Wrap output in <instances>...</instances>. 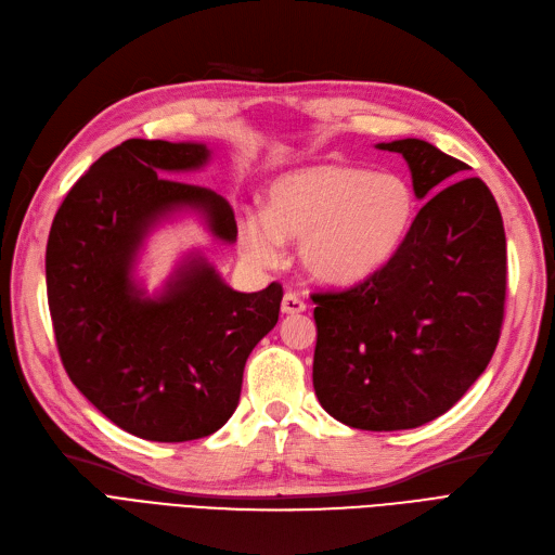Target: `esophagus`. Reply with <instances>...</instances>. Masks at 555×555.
Wrapping results in <instances>:
<instances>
[{"mask_svg": "<svg viewBox=\"0 0 555 555\" xmlns=\"http://www.w3.org/2000/svg\"><path fill=\"white\" fill-rule=\"evenodd\" d=\"M281 311L285 315H297V313L306 311V304L295 293H285L281 299Z\"/></svg>", "mask_w": 555, "mask_h": 555, "instance_id": "esophagus-1", "label": "esophagus"}]
</instances>
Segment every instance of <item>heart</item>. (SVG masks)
I'll use <instances>...</instances> for the list:
<instances>
[{
    "label": "heart",
    "mask_w": 555,
    "mask_h": 555,
    "mask_svg": "<svg viewBox=\"0 0 555 555\" xmlns=\"http://www.w3.org/2000/svg\"><path fill=\"white\" fill-rule=\"evenodd\" d=\"M416 194L404 178L350 164H313L267 188L264 212L242 210L240 249L254 262L276 260L281 242H299L304 272L347 285L391 262L412 231Z\"/></svg>",
    "instance_id": "obj_1"
}]
</instances>
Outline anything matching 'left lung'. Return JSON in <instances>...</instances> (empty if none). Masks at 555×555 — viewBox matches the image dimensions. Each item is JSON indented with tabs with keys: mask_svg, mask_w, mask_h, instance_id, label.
<instances>
[{
	"mask_svg": "<svg viewBox=\"0 0 555 555\" xmlns=\"http://www.w3.org/2000/svg\"><path fill=\"white\" fill-rule=\"evenodd\" d=\"M400 153L425 201L398 256L347 291L313 295V386L324 412L371 433L446 414L496 350L505 304V231L480 178L423 139Z\"/></svg>",
	"mask_w": 555,
	"mask_h": 555,
	"instance_id": "left-lung-1",
	"label": "left lung"
}]
</instances>
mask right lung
Instances as JSON below:
<instances>
[{"instance_id":"add662e5","label":"right lung","mask_w":555,"mask_h":555,"mask_svg":"<svg viewBox=\"0 0 555 555\" xmlns=\"http://www.w3.org/2000/svg\"><path fill=\"white\" fill-rule=\"evenodd\" d=\"M210 159L201 141H122L73 184L48 240V301L66 373L98 412L146 441L223 427L246 359L279 322V283L233 291L201 249L184 251L153 293L139 276L149 237L167 223L194 217L217 242L237 240L229 201L171 178Z\"/></svg>"}]
</instances>
